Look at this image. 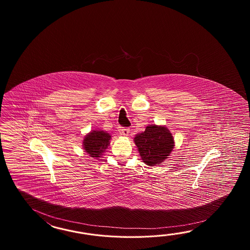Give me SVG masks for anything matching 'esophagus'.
Returning <instances> with one entry per match:
<instances>
[{
    "instance_id": "34e87169",
    "label": "esophagus",
    "mask_w": 250,
    "mask_h": 250,
    "mask_svg": "<svg viewBox=\"0 0 250 250\" xmlns=\"http://www.w3.org/2000/svg\"><path fill=\"white\" fill-rule=\"evenodd\" d=\"M129 128L128 127H123L122 129H121V134L123 135V136H125V137H127L128 136V134H129Z\"/></svg>"
}]
</instances>
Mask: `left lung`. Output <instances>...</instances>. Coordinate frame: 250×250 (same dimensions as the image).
Masks as SVG:
<instances>
[{
  "mask_svg": "<svg viewBox=\"0 0 250 250\" xmlns=\"http://www.w3.org/2000/svg\"><path fill=\"white\" fill-rule=\"evenodd\" d=\"M134 141L144 163L149 166L160 165L169 156L174 146V140L169 129L163 126L151 125L138 134Z\"/></svg>",
  "mask_w": 250,
  "mask_h": 250,
  "instance_id": "1",
  "label": "left lung"
}]
</instances>
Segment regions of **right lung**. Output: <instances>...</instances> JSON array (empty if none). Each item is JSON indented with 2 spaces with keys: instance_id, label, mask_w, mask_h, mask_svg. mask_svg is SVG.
<instances>
[{
  "instance_id": "add662e5",
  "label": "right lung",
  "mask_w": 250,
  "mask_h": 250,
  "mask_svg": "<svg viewBox=\"0 0 250 250\" xmlns=\"http://www.w3.org/2000/svg\"><path fill=\"white\" fill-rule=\"evenodd\" d=\"M111 136L102 130H94L84 138L83 146L87 154L92 157H100L110 144Z\"/></svg>"
}]
</instances>
